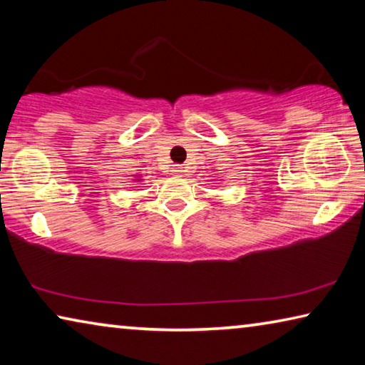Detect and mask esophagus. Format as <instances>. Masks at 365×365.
I'll return each instance as SVG.
<instances>
[{
	"label": "esophagus",
	"instance_id": "34e87169",
	"mask_svg": "<svg viewBox=\"0 0 365 365\" xmlns=\"http://www.w3.org/2000/svg\"><path fill=\"white\" fill-rule=\"evenodd\" d=\"M172 172H174V174L175 175H182L183 174V168H182V165H174V170H172Z\"/></svg>",
	"mask_w": 365,
	"mask_h": 365
}]
</instances>
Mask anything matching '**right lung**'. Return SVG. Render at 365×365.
Wrapping results in <instances>:
<instances>
[{
  "label": "right lung",
  "mask_w": 365,
  "mask_h": 365,
  "mask_svg": "<svg viewBox=\"0 0 365 365\" xmlns=\"http://www.w3.org/2000/svg\"><path fill=\"white\" fill-rule=\"evenodd\" d=\"M137 180H141V178H137Z\"/></svg>",
  "instance_id": "right-lung-1"
}]
</instances>
